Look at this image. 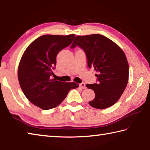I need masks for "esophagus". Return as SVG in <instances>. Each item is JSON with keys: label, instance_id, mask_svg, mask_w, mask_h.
I'll use <instances>...</instances> for the list:
<instances>
[{"label": "esophagus", "instance_id": "esophagus-1", "mask_svg": "<svg viewBox=\"0 0 150 150\" xmlns=\"http://www.w3.org/2000/svg\"><path fill=\"white\" fill-rule=\"evenodd\" d=\"M79 87H80L82 89L86 88V86H85V84L84 83H81V84H79Z\"/></svg>", "mask_w": 150, "mask_h": 150}]
</instances>
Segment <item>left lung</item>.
I'll use <instances>...</instances> for the list:
<instances>
[{"mask_svg":"<svg viewBox=\"0 0 150 150\" xmlns=\"http://www.w3.org/2000/svg\"><path fill=\"white\" fill-rule=\"evenodd\" d=\"M79 46L86 55L88 66L98 72V83L86 86L95 92L90 106L104 109L118 101L129 79V64L122 49L112 40L101 34L77 36L71 49Z\"/></svg>","mask_w":150,"mask_h":150,"instance_id":"1","label":"left lung"}]
</instances>
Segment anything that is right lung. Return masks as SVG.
<instances>
[{
	"label": "right lung",
	"mask_w": 150,
	"mask_h": 150,
	"mask_svg": "<svg viewBox=\"0 0 150 150\" xmlns=\"http://www.w3.org/2000/svg\"><path fill=\"white\" fill-rule=\"evenodd\" d=\"M75 34L43 35L32 42L23 53L18 67L20 86L26 98L36 106L49 110L59 105L75 83H63L51 79L57 56L69 46Z\"/></svg>",
	"instance_id": "obj_1"
}]
</instances>
